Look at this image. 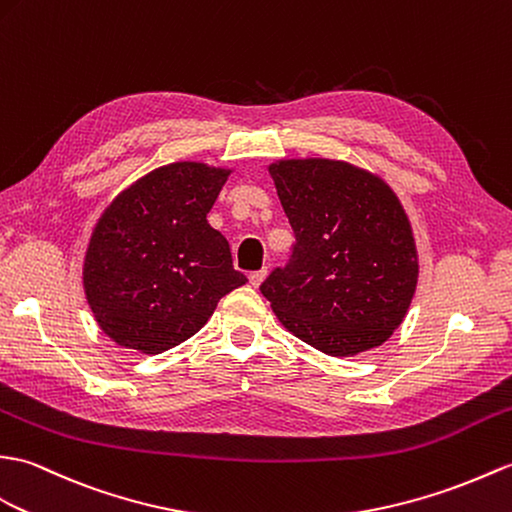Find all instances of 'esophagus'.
<instances>
[{
    "mask_svg": "<svg viewBox=\"0 0 512 512\" xmlns=\"http://www.w3.org/2000/svg\"><path fill=\"white\" fill-rule=\"evenodd\" d=\"M266 275H268L266 268L264 270H257V272H251V275H248V281H251L253 288H259V283L266 279Z\"/></svg>",
    "mask_w": 512,
    "mask_h": 512,
    "instance_id": "obj_1",
    "label": "esophagus"
}]
</instances>
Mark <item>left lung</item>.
<instances>
[{"label":"left lung","mask_w":512,"mask_h":512,"mask_svg":"<svg viewBox=\"0 0 512 512\" xmlns=\"http://www.w3.org/2000/svg\"><path fill=\"white\" fill-rule=\"evenodd\" d=\"M296 244L261 283L281 325L336 358L386 342L419 279L410 220L382 178L331 159L268 168Z\"/></svg>","instance_id":"8db88e82"}]
</instances>
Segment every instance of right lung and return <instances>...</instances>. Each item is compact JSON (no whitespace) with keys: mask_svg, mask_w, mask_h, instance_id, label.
Listing matches in <instances>:
<instances>
[{"mask_svg":"<svg viewBox=\"0 0 512 512\" xmlns=\"http://www.w3.org/2000/svg\"><path fill=\"white\" fill-rule=\"evenodd\" d=\"M231 170L178 161L141 176L95 224L82 285L113 342L157 355L192 338L246 283L207 213Z\"/></svg>","mask_w":512,"mask_h":512,"instance_id":"right-lung-1","label":"right lung"}]
</instances>
